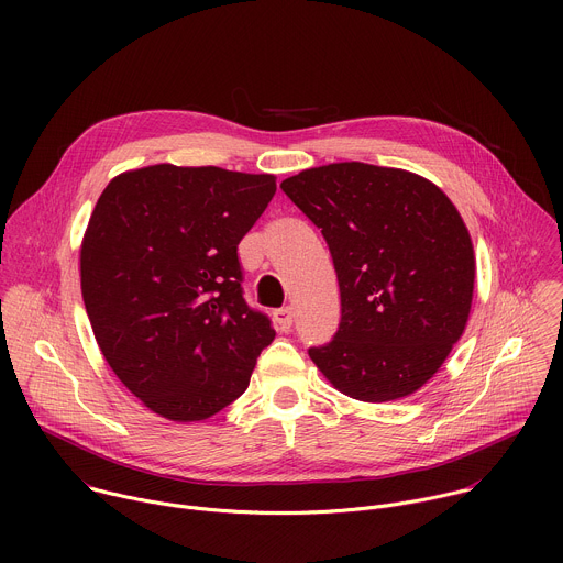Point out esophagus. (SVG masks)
Segmentation results:
<instances>
[{
  "label": "esophagus",
  "instance_id": "esophagus-1",
  "mask_svg": "<svg viewBox=\"0 0 563 563\" xmlns=\"http://www.w3.org/2000/svg\"><path fill=\"white\" fill-rule=\"evenodd\" d=\"M274 320H276V328L280 332H289L291 330V323H294V313L289 307H283V309H276L274 311Z\"/></svg>",
  "mask_w": 563,
  "mask_h": 563
}]
</instances>
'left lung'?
I'll list each match as a JSON object with an SVG mask.
<instances>
[{
	"mask_svg": "<svg viewBox=\"0 0 563 563\" xmlns=\"http://www.w3.org/2000/svg\"><path fill=\"white\" fill-rule=\"evenodd\" d=\"M328 240L341 325L309 358L339 391L365 404L421 389L463 336L476 276L470 231L428 178L334 163L283 180Z\"/></svg>",
	"mask_w": 563,
	"mask_h": 563,
	"instance_id": "1",
	"label": "left lung"
}]
</instances>
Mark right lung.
<instances>
[{
	"instance_id": "add662e5",
	"label": "right lung",
	"mask_w": 563,
	"mask_h": 563,
	"mask_svg": "<svg viewBox=\"0 0 563 563\" xmlns=\"http://www.w3.org/2000/svg\"><path fill=\"white\" fill-rule=\"evenodd\" d=\"M276 176L151 165L115 176L89 218L79 280L115 376L157 417L194 423L250 385L274 341L240 289L238 243Z\"/></svg>"
}]
</instances>
